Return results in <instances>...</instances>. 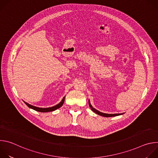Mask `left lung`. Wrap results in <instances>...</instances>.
<instances>
[{"instance_id": "left-lung-1", "label": "left lung", "mask_w": 158, "mask_h": 158, "mask_svg": "<svg viewBox=\"0 0 158 158\" xmlns=\"http://www.w3.org/2000/svg\"><path fill=\"white\" fill-rule=\"evenodd\" d=\"M89 107H91V110L94 112L96 114H98V115H100L101 116H103V117H114V116H120V115H123V114L124 113H120V114H106V113H103V112H101L100 111H99L98 110L96 109L95 108H94L92 105L91 104V102H90V101L89 100Z\"/></svg>"}]
</instances>
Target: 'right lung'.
<instances>
[{"instance_id": "right-lung-1", "label": "right lung", "mask_w": 158, "mask_h": 158, "mask_svg": "<svg viewBox=\"0 0 158 158\" xmlns=\"http://www.w3.org/2000/svg\"><path fill=\"white\" fill-rule=\"evenodd\" d=\"M64 100H65V97L63 98V99H62V101L57 105L54 106H52V107H46V108H43V107H36V106H32L31 104H29V103L24 102V103L31 109H32L35 110H37V111H39V112H51V111H54L59 108H60L64 104Z\"/></svg>"}]
</instances>
